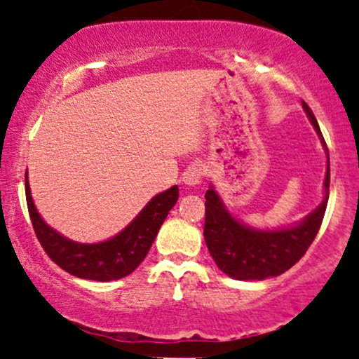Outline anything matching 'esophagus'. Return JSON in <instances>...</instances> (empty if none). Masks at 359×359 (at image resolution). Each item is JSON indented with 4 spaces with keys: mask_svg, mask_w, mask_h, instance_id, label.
Wrapping results in <instances>:
<instances>
[{
    "mask_svg": "<svg viewBox=\"0 0 359 359\" xmlns=\"http://www.w3.org/2000/svg\"><path fill=\"white\" fill-rule=\"evenodd\" d=\"M204 177V167L201 163H192L191 167H187V170L184 172L182 180L187 185H197L203 180Z\"/></svg>",
    "mask_w": 359,
    "mask_h": 359,
    "instance_id": "esophagus-1",
    "label": "esophagus"
}]
</instances>
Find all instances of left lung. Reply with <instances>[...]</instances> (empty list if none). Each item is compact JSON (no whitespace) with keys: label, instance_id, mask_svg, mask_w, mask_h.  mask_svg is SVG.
I'll return each instance as SVG.
<instances>
[{"label":"left lung","instance_id":"1","mask_svg":"<svg viewBox=\"0 0 359 359\" xmlns=\"http://www.w3.org/2000/svg\"><path fill=\"white\" fill-rule=\"evenodd\" d=\"M302 106L319 137L323 138L327 151V145L314 113L306 101H302ZM329 180H331V168L327 163L323 204L314 212L309 214L300 224L280 231H255L243 226L226 211L219 196L209 189L205 192L204 240L219 270L236 280H265L277 277L292 269L306 255L319 233L327 208Z\"/></svg>","mask_w":359,"mask_h":359}]
</instances>
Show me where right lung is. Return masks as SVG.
<instances>
[{"label":"right lung","mask_w":359,"mask_h":359,"mask_svg":"<svg viewBox=\"0 0 359 359\" xmlns=\"http://www.w3.org/2000/svg\"><path fill=\"white\" fill-rule=\"evenodd\" d=\"M25 194L32 226L48 258L74 277L111 282L130 275L145 259L160 226L179 199V187L174 185L168 191L155 196L128 228L111 240L96 245L74 243L48 228L36 212L27 175Z\"/></svg>","instance_id":"add662e5"}]
</instances>
